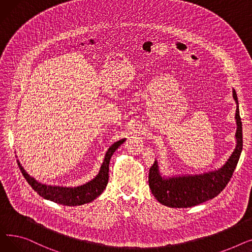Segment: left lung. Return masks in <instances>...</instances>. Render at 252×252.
Returning a JSON list of instances; mask_svg holds the SVG:
<instances>
[{"label":"left lung","mask_w":252,"mask_h":252,"mask_svg":"<svg viewBox=\"0 0 252 252\" xmlns=\"http://www.w3.org/2000/svg\"><path fill=\"white\" fill-rule=\"evenodd\" d=\"M232 93L236 102L235 119L237 125L236 147L233 153L220 168L200 175L163 176L156 159L149 169V187L154 197L161 204L175 208L191 207L213 199L227 186L239 161L243 147L239 103L234 89Z\"/></svg>","instance_id":"obj_1"}]
</instances>
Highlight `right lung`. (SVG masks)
Segmentation results:
<instances>
[{
  "instance_id": "right-lung-1",
  "label": "right lung",
  "mask_w": 252,
  "mask_h": 252,
  "mask_svg": "<svg viewBox=\"0 0 252 252\" xmlns=\"http://www.w3.org/2000/svg\"><path fill=\"white\" fill-rule=\"evenodd\" d=\"M126 141V139H122L115 143L106 151L103 162L99 169L98 175L93 178L91 181L79 185L75 187H66V186H56V185H47L36 181L33 177L26 173V170L20 164L19 160L18 166L25 180L31 185L32 188L43 198L47 200L53 201L58 204L67 205V206H76L83 205L86 203H90L93 200L102 194L108 184L109 178V162L110 158L115 152V150L121 146Z\"/></svg>"
}]
</instances>
